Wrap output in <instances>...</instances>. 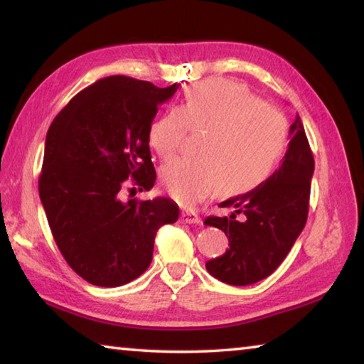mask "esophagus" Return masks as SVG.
<instances>
[{"instance_id":"34e87169","label":"esophagus","mask_w":364,"mask_h":364,"mask_svg":"<svg viewBox=\"0 0 364 364\" xmlns=\"http://www.w3.org/2000/svg\"><path fill=\"white\" fill-rule=\"evenodd\" d=\"M180 220L183 221V223H189V225H197V223H200L199 215L194 213V212H189V210H183V212H181V217H180Z\"/></svg>"}]
</instances>
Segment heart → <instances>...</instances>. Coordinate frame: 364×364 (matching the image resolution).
Here are the masks:
<instances>
[{"label": "heart", "instance_id": "b5f03b06", "mask_svg": "<svg viewBox=\"0 0 364 364\" xmlns=\"http://www.w3.org/2000/svg\"><path fill=\"white\" fill-rule=\"evenodd\" d=\"M186 130L205 132L197 149L200 157L176 159L162 170L164 188L183 205L196 204L218 186L230 196L260 186L287 144L284 115L228 80L189 86L180 107L151 125L152 149L171 159Z\"/></svg>", "mask_w": 364, "mask_h": 364}]
</instances>
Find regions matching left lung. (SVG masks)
Segmentation results:
<instances>
[{
  "label": "left lung",
  "mask_w": 364,
  "mask_h": 364,
  "mask_svg": "<svg viewBox=\"0 0 364 364\" xmlns=\"http://www.w3.org/2000/svg\"><path fill=\"white\" fill-rule=\"evenodd\" d=\"M281 167L260 186L231 197L220 207L230 217H208L204 223L225 231L230 249L205 263L213 278L231 286L262 281L279 267L305 228L315 160L297 114L289 130ZM237 214L241 219H236Z\"/></svg>",
  "instance_id": "obj_1"
}]
</instances>
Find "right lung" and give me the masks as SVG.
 I'll return each mask as SVG.
<instances>
[{
  "instance_id": "obj_1",
  "label": "right lung",
  "mask_w": 364,
  "mask_h": 364,
  "mask_svg": "<svg viewBox=\"0 0 364 364\" xmlns=\"http://www.w3.org/2000/svg\"><path fill=\"white\" fill-rule=\"evenodd\" d=\"M176 90L123 75L97 80L49 127L40 199L60 254L91 284L136 279L152 262L159 228L178 220L180 208L167 197L123 199L132 184L154 186L149 128Z\"/></svg>"
}]
</instances>
